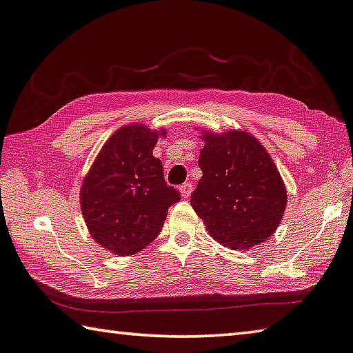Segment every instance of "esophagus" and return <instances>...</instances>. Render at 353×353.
<instances>
[{"instance_id": "1", "label": "esophagus", "mask_w": 353, "mask_h": 353, "mask_svg": "<svg viewBox=\"0 0 353 353\" xmlns=\"http://www.w3.org/2000/svg\"><path fill=\"white\" fill-rule=\"evenodd\" d=\"M193 190H194L193 183L185 182V183H182V187H181V193H182L183 198H190L191 193H193Z\"/></svg>"}]
</instances>
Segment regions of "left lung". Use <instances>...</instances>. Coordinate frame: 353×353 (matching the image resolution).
Returning <instances> with one entry per match:
<instances>
[{
	"label": "left lung",
	"mask_w": 353,
	"mask_h": 353,
	"mask_svg": "<svg viewBox=\"0 0 353 353\" xmlns=\"http://www.w3.org/2000/svg\"><path fill=\"white\" fill-rule=\"evenodd\" d=\"M202 139V177L190 202L208 234L240 250L268 240L286 207L285 185L270 154L252 135L238 130Z\"/></svg>",
	"instance_id": "1"
}]
</instances>
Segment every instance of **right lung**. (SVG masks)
Listing matches in <instances>:
<instances>
[{
  "mask_svg": "<svg viewBox=\"0 0 353 353\" xmlns=\"http://www.w3.org/2000/svg\"><path fill=\"white\" fill-rule=\"evenodd\" d=\"M157 139V132L141 124L117 130L82 183L88 230L117 255H132L154 241L168 208L181 201V193L165 181L162 162L152 155Z\"/></svg>",
  "mask_w": 353,
  "mask_h": 353,
  "instance_id": "obj_1",
  "label": "right lung"
}]
</instances>
